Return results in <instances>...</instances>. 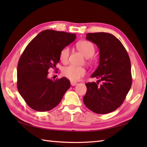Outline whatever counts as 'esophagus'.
I'll use <instances>...</instances> for the list:
<instances>
[{
  "mask_svg": "<svg viewBox=\"0 0 147 147\" xmlns=\"http://www.w3.org/2000/svg\"><path fill=\"white\" fill-rule=\"evenodd\" d=\"M77 83L76 82H71V86H75L77 85Z\"/></svg>",
  "mask_w": 147,
  "mask_h": 147,
  "instance_id": "obj_1",
  "label": "esophagus"
}]
</instances>
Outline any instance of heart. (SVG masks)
Masks as SVG:
<instances>
[{
    "instance_id": "b5f03b06",
    "label": "heart",
    "mask_w": 147,
    "mask_h": 147,
    "mask_svg": "<svg viewBox=\"0 0 147 147\" xmlns=\"http://www.w3.org/2000/svg\"><path fill=\"white\" fill-rule=\"evenodd\" d=\"M76 48L85 58H90L94 55L95 52V46L92 42L87 40H82L76 43ZM70 54V49L68 47L62 49L59 54V59L61 62H66ZM63 76L72 82H77L86 74L85 68L76 67L74 65H69L65 67L62 70Z\"/></svg>"
}]
</instances>
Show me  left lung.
<instances>
[{"label": "left lung", "instance_id": "1", "mask_svg": "<svg viewBox=\"0 0 147 147\" xmlns=\"http://www.w3.org/2000/svg\"><path fill=\"white\" fill-rule=\"evenodd\" d=\"M86 38L97 45L100 61L91 76L98 80L85 84L83 102L95 113L107 114L120 107L131 86L130 59L119 40L111 33H87Z\"/></svg>", "mask_w": 147, "mask_h": 147}]
</instances>
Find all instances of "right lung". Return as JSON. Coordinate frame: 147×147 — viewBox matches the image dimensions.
Masks as SVG:
<instances>
[{"label":"right lung","mask_w":147,"mask_h":147,"mask_svg":"<svg viewBox=\"0 0 147 147\" xmlns=\"http://www.w3.org/2000/svg\"><path fill=\"white\" fill-rule=\"evenodd\" d=\"M76 34L46 30L26 46L18 62L17 86L19 93L33 110L45 112L56 107L70 88L66 78L53 81L49 69L59 63L61 50L74 42Z\"/></svg>","instance_id":"obj_1"}]
</instances>
